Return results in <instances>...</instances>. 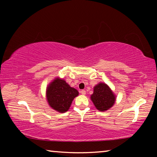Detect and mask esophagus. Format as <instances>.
<instances>
[{"instance_id": "1", "label": "esophagus", "mask_w": 157, "mask_h": 157, "mask_svg": "<svg viewBox=\"0 0 157 157\" xmlns=\"http://www.w3.org/2000/svg\"><path fill=\"white\" fill-rule=\"evenodd\" d=\"M80 93H81L82 95H85V94H86V91H85V90H81Z\"/></svg>"}]
</instances>
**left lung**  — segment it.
<instances>
[{"mask_svg":"<svg viewBox=\"0 0 157 157\" xmlns=\"http://www.w3.org/2000/svg\"><path fill=\"white\" fill-rule=\"evenodd\" d=\"M91 99L95 107L100 111L108 110L115 102V95L109 87L105 83H99L94 87Z\"/></svg>","mask_w":157,"mask_h":157,"instance_id":"1","label":"left lung"}]
</instances>
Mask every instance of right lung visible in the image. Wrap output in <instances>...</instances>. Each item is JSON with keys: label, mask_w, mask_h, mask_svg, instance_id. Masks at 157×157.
Instances as JSON below:
<instances>
[{"label": "right lung", "mask_w": 157, "mask_h": 157, "mask_svg": "<svg viewBox=\"0 0 157 157\" xmlns=\"http://www.w3.org/2000/svg\"><path fill=\"white\" fill-rule=\"evenodd\" d=\"M78 91L72 88L63 79L56 78L48 86L47 100L53 109L60 113L68 110L74 98L78 96Z\"/></svg>", "instance_id": "obj_1"}]
</instances>
